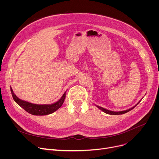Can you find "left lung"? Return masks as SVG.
Wrapping results in <instances>:
<instances>
[{
  "label": "left lung",
  "mask_w": 159,
  "mask_h": 159,
  "mask_svg": "<svg viewBox=\"0 0 159 159\" xmlns=\"http://www.w3.org/2000/svg\"><path fill=\"white\" fill-rule=\"evenodd\" d=\"M140 102V101L135 105V106H134L133 107H131L130 109H128V110H124V111H110V110H106V109H104V107H100V106H97V105H95L98 108H99L100 110H102V111H104V113H107V114H109V115H122V114H124V113H127V112H128V111H131V110H133V108H134L139 102Z\"/></svg>",
  "instance_id": "obj_1"
}]
</instances>
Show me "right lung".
<instances>
[{"label": "right lung", "mask_w": 159, "mask_h": 159, "mask_svg": "<svg viewBox=\"0 0 159 159\" xmlns=\"http://www.w3.org/2000/svg\"><path fill=\"white\" fill-rule=\"evenodd\" d=\"M11 92L14 101L23 109L33 115H46L53 113L62 106L66 98V92L58 101L52 104H35L22 101L16 97L11 88Z\"/></svg>", "instance_id": "add662e5"}]
</instances>
